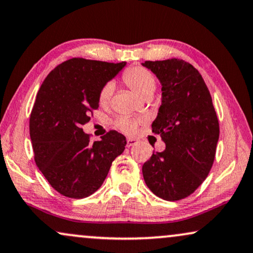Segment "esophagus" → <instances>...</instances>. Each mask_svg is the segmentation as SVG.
<instances>
[{"label":"esophagus","mask_w":253,"mask_h":253,"mask_svg":"<svg viewBox=\"0 0 253 253\" xmlns=\"http://www.w3.org/2000/svg\"><path fill=\"white\" fill-rule=\"evenodd\" d=\"M139 142V140L135 139V137H127V147H132Z\"/></svg>","instance_id":"1"}]
</instances>
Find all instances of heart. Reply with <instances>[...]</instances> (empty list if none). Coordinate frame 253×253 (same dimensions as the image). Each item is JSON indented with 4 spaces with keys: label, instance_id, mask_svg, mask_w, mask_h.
Returning <instances> with one entry per match:
<instances>
[{
    "label": "heart",
    "instance_id": "1",
    "mask_svg": "<svg viewBox=\"0 0 253 253\" xmlns=\"http://www.w3.org/2000/svg\"><path fill=\"white\" fill-rule=\"evenodd\" d=\"M125 84L132 89L134 93L140 97H143L146 93L155 89V79L148 70L141 66L130 68L124 73L123 77ZM113 93V86L112 84H106L99 92V103L101 105H106L110 101L111 95ZM118 128L124 132H133L136 127V121L127 117H121L117 121Z\"/></svg>",
    "mask_w": 253,
    "mask_h": 253
}]
</instances>
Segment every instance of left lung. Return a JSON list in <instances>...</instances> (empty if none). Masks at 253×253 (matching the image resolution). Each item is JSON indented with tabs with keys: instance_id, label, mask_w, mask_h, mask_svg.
<instances>
[{
	"instance_id": "left-lung-1",
	"label": "left lung",
	"mask_w": 253,
	"mask_h": 253,
	"mask_svg": "<svg viewBox=\"0 0 253 253\" xmlns=\"http://www.w3.org/2000/svg\"><path fill=\"white\" fill-rule=\"evenodd\" d=\"M161 83V106L153 121L166 149L142 166L147 187L166 201L193 194L212 167L219 124L201 73L182 59L142 63Z\"/></svg>"
}]
</instances>
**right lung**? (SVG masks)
Segmentation results:
<instances>
[{
  "mask_svg": "<svg viewBox=\"0 0 253 253\" xmlns=\"http://www.w3.org/2000/svg\"><path fill=\"white\" fill-rule=\"evenodd\" d=\"M126 66L123 63L72 58L51 71L38 91L30 116L35 162L53 189L70 198L97 191L126 137L110 130L89 142L82 126L99 107V92Z\"/></svg>",
  "mask_w": 253,
  "mask_h": 253,
  "instance_id": "obj_1",
  "label": "right lung"
}]
</instances>
